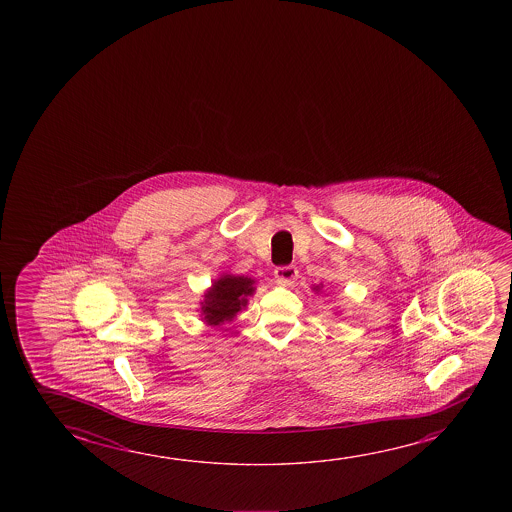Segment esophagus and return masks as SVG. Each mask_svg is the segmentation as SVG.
I'll return each mask as SVG.
<instances>
[{
	"label": "esophagus",
	"instance_id": "esophagus-1",
	"mask_svg": "<svg viewBox=\"0 0 512 512\" xmlns=\"http://www.w3.org/2000/svg\"><path fill=\"white\" fill-rule=\"evenodd\" d=\"M275 278H277L280 284L291 285L294 284V280L298 278V268L296 266H278L275 269Z\"/></svg>",
	"mask_w": 512,
	"mask_h": 512
}]
</instances>
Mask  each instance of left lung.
I'll list each match as a JSON object with an SVG mask.
<instances>
[{
	"instance_id": "1",
	"label": "left lung",
	"mask_w": 512,
	"mask_h": 512,
	"mask_svg": "<svg viewBox=\"0 0 512 512\" xmlns=\"http://www.w3.org/2000/svg\"><path fill=\"white\" fill-rule=\"evenodd\" d=\"M314 291H319V285H316V287H314Z\"/></svg>"
}]
</instances>
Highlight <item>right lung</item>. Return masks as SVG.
Wrapping results in <instances>:
<instances>
[{"label":"right lung","mask_w":512,"mask_h":512,"mask_svg":"<svg viewBox=\"0 0 512 512\" xmlns=\"http://www.w3.org/2000/svg\"><path fill=\"white\" fill-rule=\"evenodd\" d=\"M255 280L239 275H221L203 294V321L219 327L237 316L248 305V296L255 293Z\"/></svg>","instance_id":"obj_1"}]
</instances>
